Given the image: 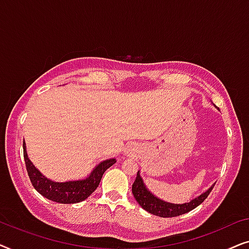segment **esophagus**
Segmentation results:
<instances>
[{"label":"esophagus","mask_w":249,"mask_h":249,"mask_svg":"<svg viewBox=\"0 0 249 249\" xmlns=\"http://www.w3.org/2000/svg\"><path fill=\"white\" fill-rule=\"evenodd\" d=\"M131 152H134V146L132 145H128L127 147H125V154H130Z\"/></svg>","instance_id":"34e87169"}]
</instances>
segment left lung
<instances>
[{"label":"left lung","mask_w":249,"mask_h":249,"mask_svg":"<svg viewBox=\"0 0 249 249\" xmlns=\"http://www.w3.org/2000/svg\"><path fill=\"white\" fill-rule=\"evenodd\" d=\"M214 185L210 187L206 192L200 194L199 196L190 200L188 203L183 204H175L165 202L158 196H155L152 192H149L147 187L144 183V180L141 177V171L137 172L135 182L132 183V194H134L135 199L145 211L148 213L154 214V215L161 217H173L182 215V214L188 213L190 211L200 205L204 200L210 195L211 190L213 189Z\"/></svg>","instance_id":"8db88e82"}]
</instances>
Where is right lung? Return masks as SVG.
Segmentation results:
<instances>
[{
	"mask_svg": "<svg viewBox=\"0 0 249 249\" xmlns=\"http://www.w3.org/2000/svg\"><path fill=\"white\" fill-rule=\"evenodd\" d=\"M23 158H25L27 172H28L34 188L47 199L61 204H74L86 199L100 185L104 172L117 162L115 159H107L98 163L86 178L59 182L46 178L33 164L27 154L25 141H23Z\"/></svg>",
	"mask_w": 249,
	"mask_h": 249,
	"instance_id": "add662e5",
	"label": "right lung"
}]
</instances>
